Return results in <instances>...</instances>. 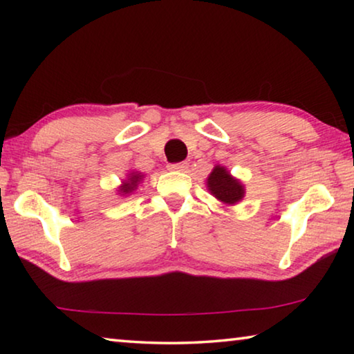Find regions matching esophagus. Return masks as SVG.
I'll return each instance as SVG.
<instances>
[{"label":"esophagus","instance_id":"34e87169","mask_svg":"<svg viewBox=\"0 0 354 354\" xmlns=\"http://www.w3.org/2000/svg\"><path fill=\"white\" fill-rule=\"evenodd\" d=\"M187 162H178V164H170L169 165V170L171 171H185L187 170Z\"/></svg>","mask_w":354,"mask_h":354}]
</instances>
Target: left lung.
<instances>
[{
  "label": "left lung",
  "mask_w": 354,
  "mask_h": 354,
  "mask_svg": "<svg viewBox=\"0 0 354 354\" xmlns=\"http://www.w3.org/2000/svg\"><path fill=\"white\" fill-rule=\"evenodd\" d=\"M207 190L223 205L232 206L241 201L245 195L243 184L231 176L225 167L215 165L211 175L207 176Z\"/></svg>",
  "instance_id": "left-lung-1"
}]
</instances>
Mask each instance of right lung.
Returning <instances> with one entry per match:
<instances>
[{
  "instance_id": "add662e5",
  "label": "right lung",
  "mask_w": 354,
  "mask_h": 354,
  "mask_svg": "<svg viewBox=\"0 0 354 354\" xmlns=\"http://www.w3.org/2000/svg\"><path fill=\"white\" fill-rule=\"evenodd\" d=\"M142 179H143L142 173H139V171H131L129 175H128V178L123 181V184L118 187V192H120V194H122V195H129L131 192H134V190L137 189V184H139V183L142 181Z\"/></svg>"
}]
</instances>
